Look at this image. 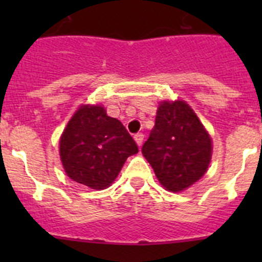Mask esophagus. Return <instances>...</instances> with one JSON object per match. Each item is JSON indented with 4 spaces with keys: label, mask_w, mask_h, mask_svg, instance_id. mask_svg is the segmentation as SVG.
<instances>
[{
    "label": "esophagus",
    "mask_w": 262,
    "mask_h": 262,
    "mask_svg": "<svg viewBox=\"0 0 262 262\" xmlns=\"http://www.w3.org/2000/svg\"><path fill=\"white\" fill-rule=\"evenodd\" d=\"M134 139H135L136 144H138L139 147H140V145L143 144V140H144V134H143V133L135 134V135H134Z\"/></svg>",
    "instance_id": "esophagus-1"
}]
</instances>
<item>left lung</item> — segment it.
Segmentation results:
<instances>
[{"instance_id":"8db88e82","label":"left lung","mask_w":262,"mask_h":262,"mask_svg":"<svg viewBox=\"0 0 262 262\" xmlns=\"http://www.w3.org/2000/svg\"><path fill=\"white\" fill-rule=\"evenodd\" d=\"M211 149V139L190 106L165 101L142 154L166 190L181 191L205 174Z\"/></svg>"}]
</instances>
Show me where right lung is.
<instances>
[{
  "label": "right lung",
  "instance_id": "obj_1",
  "mask_svg": "<svg viewBox=\"0 0 262 262\" xmlns=\"http://www.w3.org/2000/svg\"><path fill=\"white\" fill-rule=\"evenodd\" d=\"M138 145L126 127L102 106H81L60 139L67 174L78 184L101 190L110 186Z\"/></svg>",
  "mask_w": 262,
  "mask_h": 262
}]
</instances>
